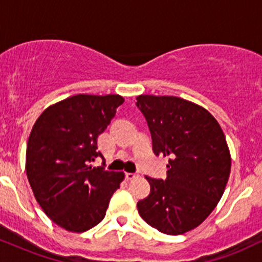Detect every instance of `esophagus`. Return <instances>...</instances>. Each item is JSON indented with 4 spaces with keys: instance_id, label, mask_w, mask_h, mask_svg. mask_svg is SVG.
I'll use <instances>...</instances> for the list:
<instances>
[{
    "instance_id": "34e87169",
    "label": "esophagus",
    "mask_w": 262,
    "mask_h": 262,
    "mask_svg": "<svg viewBox=\"0 0 262 262\" xmlns=\"http://www.w3.org/2000/svg\"><path fill=\"white\" fill-rule=\"evenodd\" d=\"M138 176V173H134V172H125V179L127 180H133L135 177Z\"/></svg>"
}]
</instances>
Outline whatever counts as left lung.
Here are the masks:
<instances>
[{
  "instance_id": "8db88e82",
  "label": "left lung",
  "mask_w": 262,
  "mask_h": 262,
  "mask_svg": "<svg viewBox=\"0 0 262 262\" xmlns=\"http://www.w3.org/2000/svg\"><path fill=\"white\" fill-rule=\"evenodd\" d=\"M156 155L169 156L165 181L145 176L150 194L138 202L150 227L180 235L202 224L217 207L230 175L231 158L217 119L206 108L175 96L140 95Z\"/></svg>"
}]
</instances>
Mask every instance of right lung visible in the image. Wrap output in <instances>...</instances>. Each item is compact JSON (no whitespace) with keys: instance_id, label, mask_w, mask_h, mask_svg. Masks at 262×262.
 Returning <instances> with one entry per match:
<instances>
[{"instance_id":"1","label":"right lung","mask_w":262,"mask_h":262,"mask_svg":"<svg viewBox=\"0 0 262 262\" xmlns=\"http://www.w3.org/2000/svg\"><path fill=\"white\" fill-rule=\"evenodd\" d=\"M119 95H76L52 104L33 125L26 152V172L35 200L62 229L83 233L106 215L124 172L93 167L98 135L106 130Z\"/></svg>"}]
</instances>
